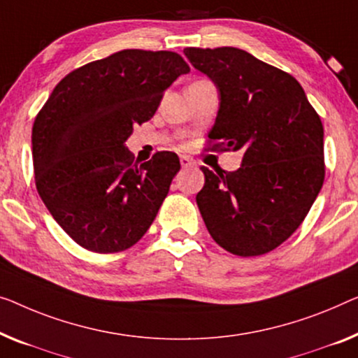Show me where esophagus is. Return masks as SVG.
I'll list each match as a JSON object with an SVG mask.
<instances>
[{"label":"esophagus","mask_w":358,"mask_h":358,"mask_svg":"<svg viewBox=\"0 0 358 358\" xmlns=\"http://www.w3.org/2000/svg\"><path fill=\"white\" fill-rule=\"evenodd\" d=\"M180 164H181V167H183V169H188V167H193L194 161L189 156H181L180 157Z\"/></svg>","instance_id":"34e87169"}]
</instances>
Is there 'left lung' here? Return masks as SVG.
<instances>
[{
    "label": "left lung",
    "instance_id": "left-lung-1",
    "mask_svg": "<svg viewBox=\"0 0 358 358\" xmlns=\"http://www.w3.org/2000/svg\"><path fill=\"white\" fill-rule=\"evenodd\" d=\"M183 52L220 93L207 149L244 152L234 172L201 167L196 202L207 230L239 257L270 252L297 230L323 186L322 119L294 77L248 51Z\"/></svg>",
    "mask_w": 358,
    "mask_h": 358
}]
</instances>
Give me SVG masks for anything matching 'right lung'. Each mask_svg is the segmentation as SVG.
<instances>
[{"label": "right lung", "instance_id": "right-lung-1", "mask_svg": "<svg viewBox=\"0 0 358 358\" xmlns=\"http://www.w3.org/2000/svg\"><path fill=\"white\" fill-rule=\"evenodd\" d=\"M189 66L178 52L122 50L67 73L35 117L36 191L78 246L122 252L145 236L180 170L172 151L140 164L124 146Z\"/></svg>", "mask_w": 358, "mask_h": 358}]
</instances>
